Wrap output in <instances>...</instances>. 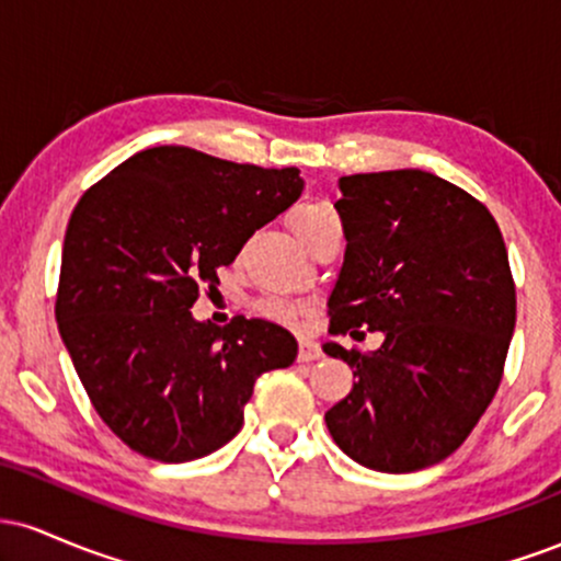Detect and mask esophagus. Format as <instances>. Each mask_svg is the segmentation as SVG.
Segmentation results:
<instances>
[{
	"label": "esophagus",
	"mask_w": 561,
	"mask_h": 561,
	"mask_svg": "<svg viewBox=\"0 0 561 561\" xmlns=\"http://www.w3.org/2000/svg\"><path fill=\"white\" fill-rule=\"evenodd\" d=\"M298 358L300 362H317V358H321V347L313 343L311 337H300L298 340Z\"/></svg>",
	"instance_id": "obj_1"
}]
</instances>
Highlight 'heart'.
Wrapping results in <instances>:
<instances>
[{
    "label": "heart",
    "mask_w": 561,
    "mask_h": 561,
    "mask_svg": "<svg viewBox=\"0 0 561 561\" xmlns=\"http://www.w3.org/2000/svg\"><path fill=\"white\" fill-rule=\"evenodd\" d=\"M324 214H332V210L327 208V205H321V203L300 205V208L293 214V227L295 229L306 227L308 221H313V218H319ZM261 311L266 313V317H274V319H282V321H293L295 317H298L300 308L287 298H266L261 302Z\"/></svg>",
    "instance_id": "1"
}]
</instances>
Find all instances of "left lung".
<instances>
[{"label":"left lung","mask_w":561,"mask_h":561,"mask_svg":"<svg viewBox=\"0 0 561 561\" xmlns=\"http://www.w3.org/2000/svg\"><path fill=\"white\" fill-rule=\"evenodd\" d=\"M340 192L330 332L385 340L321 345L356 377L324 422L362 467L416 472L454 454L499 390L517 321L506 244L485 205L430 171L353 173Z\"/></svg>","instance_id":"obj_1"}]
</instances>
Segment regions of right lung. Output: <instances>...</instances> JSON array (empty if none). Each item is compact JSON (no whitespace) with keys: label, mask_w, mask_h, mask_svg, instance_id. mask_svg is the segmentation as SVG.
<instances>
[{"label":"right lung","mask_w":561,"mask_h":561,"mask_svg":"<svg viewBox=\"0 0 561 561\" xmlns=\"http://www.w3.org/2000/svg\"><path fill=\"white\" fill-rule=\"evenodd\" d=\"M300 192L298 169L163 145L79 199L55 317L96 414L128 448L169 465L214 454L240 433L255 379L295 362L285 327L244 317L216 327L190 308Z\"/></svg>","instance_id":"obj_1"}]
</instances>
